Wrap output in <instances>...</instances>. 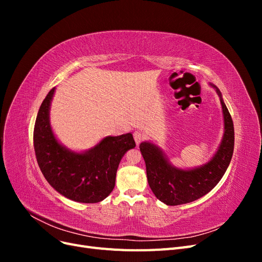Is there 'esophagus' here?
Instances as JSON below:
<instances>
[{"instance_id":"1","label":"esophagus","mask_w":262,"mask_h":262,"mask_svg":"<svg viewBox=\"0 0 262 262\" xmlns=\"http://www.w3.org/2000/svg\"><path fill=\"white\" fill-rule=\"evenodd\" d=\"M133 138H134V141H136V143L139 145L141 142L145 139V134L142 131H136L133 133Z\"/></svg>"}]
</instances>
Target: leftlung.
<instances>
[{"mask_svg":"<svg viewBox=\"0 0 262 262\" xmlns=\"http://www.w3.org/2000/svg\"><path fill=\"white\" fill-rule=\"evenodd\" d=\"M220 96L224 116V137L212 160L199 168L184 170L171 166L161 148L143 142L140 150L145 161L148 185L158 200L167 205L192 202L210 192L225 173L234 152V124L228 109Z\"/></svg>","mask_w":262,"mask_h":262,"instance_id":"left-lung-1","label":"left lung"}]
</instances>
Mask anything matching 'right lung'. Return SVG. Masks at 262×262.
<instances>
[{
    "label": "right lung",
    "instance_id": "1",
    "mask_svg": "<svg viewBox=\"0 0 262 262\" xmlns=\"http://www.w3.org/2000/svg\"><path fill=\"white\" fill-rule=\"evenodd\" d=\"M54 87L39 108L34 128L37 162L53 189L68 199L82 203H97L115 188L116 173L122 156L136 146L131 133L107 137L85 153L71 152L53 136L49 109Z\"/></svg>",
    "mask_w": 262,
    "mask_h": 262
}]
</instances>
